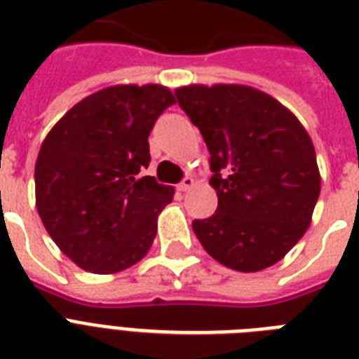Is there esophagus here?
Listing matches in <instances>:
<instances>
[{
    "label": "esophagus",
    "instance_id": "1",
    "mask_svg": "<svg viewBox=\"0 0 359 359\" xmlns=\"http://www.w3.org/2000/svg\"><path fill=\"white\" fill-rule=\"evenodd\" d=\"M194 184H196V180L191 179V177H186V179L182 180L179 186H177V188H179V191H188L194 188Z\"/></svg>",
    "mask_w": 359,
    "mask_h": 359
}]
</instances>
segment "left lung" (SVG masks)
<instances>
[{"label": "left lung", "instance_id": "left-lung-1", "mask_svg": "<svg viewBox=\"0 0 359 359\" xmlns=\"http://www.w3.org/2000/svg\"><path fill=\"white\" fill-rule=\"evenodd\" d=\"M179 106L210 152L218 210L194 222L208 255L238 272L281 261L306 235L320 194L313 141L289 108L255 87L191 83Z\"/></svg>", "mask_w": 359, "mask_h": 359}]
</instances>
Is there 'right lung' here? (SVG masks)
<instances>
[{
    "mask_svg": "<svg viewBox=\"0 0 359 359\" xmlns=\"http://www.w3.org/2000/svg\"><path fill=\"white\" fill-rule=\"evenodd\" d=\"M173 93L123 83L72 106L44 137L35 163V205L48 235L80 268L117 273L151 250L173 186L140 177L149 134Z\"/></svg>",
    "mask_w": 359,
    "mask_h": 359,
    "instance_id": "1",
    "label": "right lung"
}]
</instances>
